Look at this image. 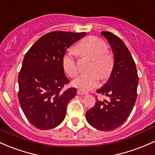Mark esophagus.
<instances>
[{"label":"esophagus","instance_id":"esophagus-1","mask_svg":"<svg viewBox=\"0 0 155 155\" xmlns=\"http://www.w3.org/2000/svg\"><path fill=\"white\" fill-rule=\"evenodd\" d=\"M77 93L79 95H84V94H87L86 92L83 91H81V90H78L77 91Z\"/></svg>","mask_w":155,"mask_h":155}]
</instances>
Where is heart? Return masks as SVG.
Returning a JSON list of instances; mask_svg holds the SVG:
<instances>
[{
  "instance_id": "heart-1",
  "label": "heart",
  "mask_w": 155,
  "mask_h": 155,
  "mask_svg": "<svg viewBox=\"0 0 155 155\" xmlns=\"http://www.w3.org/2000/svg\"><path fill=\"white\" fill-rule=\"evenodd\" d=\"M76 51L83 56L93 59L90 72L80 75L73 81V85L83 91H90L98 86L100 76L107 79L113 68V57L107 52V43L96 37H90L81 41L76 46ZM62 67L71 78L77 76L79 70L74 59V51H69L62 57Z\"/></svg>"
}]
</instances>
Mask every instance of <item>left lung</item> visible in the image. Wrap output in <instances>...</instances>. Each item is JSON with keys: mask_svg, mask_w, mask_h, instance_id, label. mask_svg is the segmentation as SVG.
Masks as SVG:
<instances>
[{"mask_svg": "<svg viewBox=\"0 0 155 155\" xmlns=\"http://www.w3.org/2000/svg\"><path fill=\"white\" fill-rule=\"evenodd\" d=\"M101 34L113 50L114 64L109 80L96 92L110 100L97 99L95 106L87 111L86 120L96 130L113 131L130 116L137 99L139 79L135 61L124 42L111 32Z\"/></svg>", "mask_w": 155, "mask_h": 155, "instance_id": "1", "label": "left lung"}]
</instances>
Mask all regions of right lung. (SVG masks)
I'll return each mask as SVG.
<instances>
[{"mask_svg":"<svg viewBox=\"0 0 155 155\" xmlns=\"http://www.w3.org/2000/svg\"><path fill=\"white\" fill-rule=\"evenodd\" d=\"M86 33L52 31L40 37L23 59L18 76V99L23 113L40 130L55 128L63 121L68 104L76 89L62 91L69 80L62 57L71 45Z\"/></svg>","mask_w":155,"mask_h":155,"instance_id":"add662e5","label":"right lung"}]
</instances>
